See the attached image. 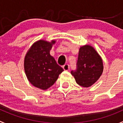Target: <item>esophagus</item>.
Masks as SVG:
<instances>
[{"mask_svg":"<svg viewBox=\"0 0 123 123\" xmlns=\"http://www.w3.org/2000/svg\"><path fill=\"white\" fill-rule=\"evenodd\" d=\"M63 68L65 71H68V70L70 69V66H69L68 64H65V65L63 66Z\"/></svg>","mask_w":123,"mask_h":123,"instance_id":"34e87169","label":"esophagus"}]
</instances>
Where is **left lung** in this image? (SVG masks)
I'll list each match as a JSON object with an SVG mask.
<instances>
[{"instance_id":"8db88e82","label":"left lung","mask_w":123,"mask_h":123,"mask_svg":"<svg viewBox=\"0 0 123 123\" xmlns=\"http://www.w3.org/2000/svg\"><path fill=\"white\" fill-rule=\"evenodd\" d=\"M77 68L76 71H71L76 83L85 88L96 83L103 71L102 57L92 46L85 45L80 47Z\"/></svg>"}]
</instances>
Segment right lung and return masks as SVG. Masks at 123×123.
Wrapping results in <instances>:
<instances>
[{
  "mask_svg": "<svg viewBox=\"0 0 123 123\" xmlns=\"http://www.w3.org/2000/svg\"><path fill=\"white\" fill-rule=\"evenodd\" d=\"M56 40H40L29 49L24 60L25 74L34 86L46 90L52 86L64 71L50 52Z\"/></svg>",
  "mask_w": 123,
  "mask_h": 123,
  "instance_id": "right-lung-1",
  "label": "right lung"
}]
</instances>
